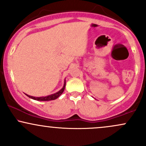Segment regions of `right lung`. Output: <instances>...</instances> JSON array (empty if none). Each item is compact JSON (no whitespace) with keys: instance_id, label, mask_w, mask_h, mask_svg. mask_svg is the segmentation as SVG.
<instances>
[{"instance_id":"right-lung-1","label":"right lung","mask_w":146,"mask_h":146,"mask_svg":"<svg viewBox=\"0 0 146 146\" xmlns=\"http://www.w3.org/2000/svg\"><path fill=\"white\" fill-rule=\"evenodd\" d=\"M65 86H66V82H64V84L63 88H62V89L60 90V91H58V93H56L55 94L48 95V96H46V97H42V98H36V97L30 96V95H27L29 98L33 99V100H37V101H50V100H54L62 95V93L64 92V90Z\"/></svg>"}]
</instances>
